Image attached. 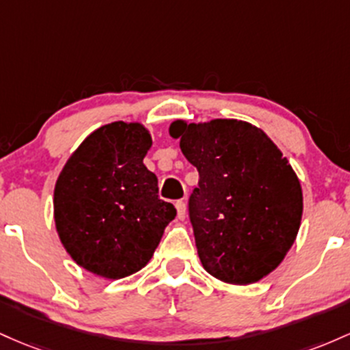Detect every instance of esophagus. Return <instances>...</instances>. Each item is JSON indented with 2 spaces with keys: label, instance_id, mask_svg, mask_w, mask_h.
Masks as SVG:
<instances>
[{
  "label": "esophagus",
  "instance_id": "obj_1",
  "mask_svg": "<svg viewBox=\"0 0 350 350\" xmlns=\"http://www.w3.org/2000/svg\"><path fill=\"white\" fill-rule=\"evenodd\" d=\"M175 208H176V215H178L180 219H185V215H187V205L183 200H178V202L175 203Z\"/></svg>",
  "mask_w": 350,
  "mask_h": 350
}]
</instances>
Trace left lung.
Instances as JSON below:
<instances>
[{"mask_svg": "<svg viewBox=\"0 0 350 350\" xmlns=\"http://www.w3.org/2000/svg\"><path fill=\"white\" fill-rule=\"evenodd\" d=\"M168 132L200 174L190 219L202 266L226 284L261 281L281 265L301 226L302 188L289 160L245 120L178 119Z\"/></svg>", "mask_w": 350, "mask_h": 350, "instance_id": "1", "label": "left lung"}]
</instances>
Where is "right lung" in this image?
I'll list each match as a JSON object with an SVG mask.
<instances>
[{"label":"right lung","mask_w":350,"mask_h":350,"mask_svg":"<svg viewBox=\"0 0 350 350\" xmlns=\"http://www.w3.org/2000/svg\"><path fill=\"white\" fill-rule=\"evenodd\" d=\"M152 135L140 122H111L72 152L54 185V223L74 262L105 280L137 273L154 256L172 203L144 165Z\"/></svg>","instance_id":"obj_1"}]
</instances>
